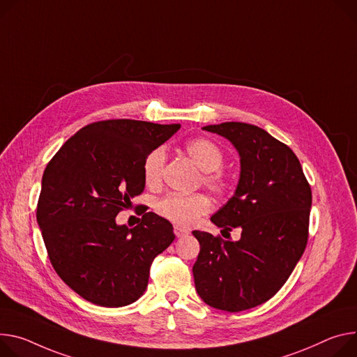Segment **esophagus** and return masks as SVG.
I'll use <instances>...</instances> for the list:
<instances>
[{"label": "esophagus", "mask_w": 357, "mask_h": 357, "mask_svg": "<svg viewBox=\"0 0 357 357\" xmlns=\"http://www.w3.org/2000/svg\"><path fill=\"white\" fill-rule=\"evenodd\" d=\"M174 232H175V235H176L178 238L186 236V235L189 234V231H188V229H185V228H181V226H175V228H174Z\"/></svg>", "instance_id": "34e87169"}]
</instances>
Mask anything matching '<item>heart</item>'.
I'll return each instance as SVG.
<instances>
[{
	"mask_svg": "<svg viewBox=\"0 0 357 357\" xmlns=\"http://www.w3.org/2000/svg\"><path fill=\"white\" fill-rule=\"evenodd\" d=\"M185 152L201 171L206 172L204 182L216 193L228 190L229 183L218 169L223 164L222 151L209 139L197 138L185 144ZM165 153L152 151L144 160V179L146 186L156 188L160 183ZM211 209V199L204 193H168L158 201L156 212L179 226H190Z\"/></svg>",
	"mask_w": 357,
	"mask_h": 357,
	"instance_id": "obj_1",
	"label": "heart"
}]
</instances>
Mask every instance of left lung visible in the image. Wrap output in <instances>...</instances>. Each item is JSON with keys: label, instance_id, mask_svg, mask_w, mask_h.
<instances>
[{"label": "left lung", "instance_id": "8db88e82", "mask_svg": "<svg viewBox=\"0 0 357 357\" xmlns=\"http://www.w3.org/2000/svg\"><path fill=\"white\" fill-rule=\"evenodd\" d=\"M202 129L226 138L239 153L234 197L211 220L242 234L234 242L193 231L201 245L193 279L206 305L241 312L269 301L294 272L307 243L312 190L294 151L265 129L245 122Z\"/></svg>", "mask_w": 357, "mask_h": 357}]
</instances>
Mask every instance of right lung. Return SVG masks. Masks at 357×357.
<instances>
[{"mask_svg":"<svg viewBox=\"0 0 357 357\" xmlns=\"http://www.w3.org/2000/svg\"><path fill=\"white\" fill-rule=\"evenodd\" d=\"M179 128L134 119L93 122L47 165L37 222L55 272L85 301L105 307L134 303L148 286L153 259L174 242L171 222L153 212H142L132 229L115 218L144 192L146 156Z\"/></svg>","mask_w":357,"mask_h":357,"instance_id":"obj_1","label":"right lung"}]
</instances>
